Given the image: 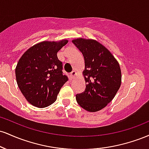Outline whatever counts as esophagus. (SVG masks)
<instances>
[{"label": "esophagus", "instance_id": "1", "mask_svg": "<svg viewBox=\"0 0 149 149\" xmlns=\"http://www.w3.org/2000/svg\"><path fill=\"white\" fill-rule=\"evenodd\" d=\"M76 76V72L75 71H71V73H70V76H71V78H73Z\"/></svg>", "mask_w": 149, "mask_h": 149}]
</instances>
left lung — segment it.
Wrapping results in <instances>:
<instances>
[{
  "mask_svg": "<svg viewBox=\"0 0 149 149\" xmlns=\"http://www.w3.org/2000/svg\"><path fill=\"white\" fill-rule=\"evenodd\" d=\"M72 42L83 54L85 91L77 94V102L83 109L96 112L112 101L121 85L120 65L103 45L92 39L77 38Z\"/></svg>",
  "mask_w": 149,
  "mask_h": 149,
  "instance_id": "obj_1",
  "label": "left lung"
}]
</instances>
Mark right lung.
<instances>
[{
  "label": "right lung",
  "instance_id": "add662e5",
  "mask_svg": "<svg viewBox=\"0 0 149 149\" xmlns=\"http://www.w3.org/2000/svg\"><path fill=\"white\" fill-rule=\"evenodd\" d=\"M67 42V40L39 42L19 60L15 69L17 83L26 100L34 107L45 108L54 103L68 80L57 55Z\"/></svg>",
  "mask_w": 149,
  "mask_h": 149
}]
</instances>
